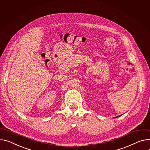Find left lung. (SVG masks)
Returning a JSON list of instances; mask_svg holds the SVG:
<instances>
[{"instance_id": "left-lung-1", "label": "left lung", "mask_w": 150, "mask_h": 150, "mask_svg": "<svg viewBox=\"0 0 150 150\" xmlns=\"http://www.w3.org/2000/svg\"><path fill=\"white\" fill-rule=\"evenodd\" d=\"M120 116H121V115H120ZM116 116V117H119V116Z\"/></svg>"}]
</instances>
